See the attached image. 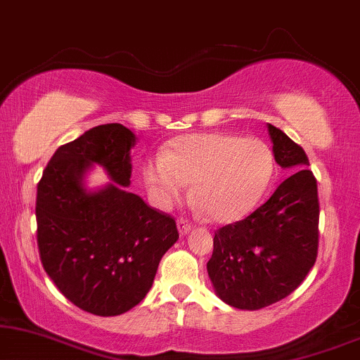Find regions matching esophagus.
<instances>
[{
  "instance_id": "esophagus-1",
  "label": "esophagus",
  "mask_w": 360,
  "mask_h": 360,
  "mask_svg": "<svg viewBox=\"0 0 360 360\" xmlns=\"http://www.w3.org/2000/svg\"><path fill=\"white\" fill-rule=\"evenodd\" d=\"M176 226H179V231H180L181 236L190 233V229H191V224L185 218H180L179 221H176Z\"/></svg>"
}]
</instances>
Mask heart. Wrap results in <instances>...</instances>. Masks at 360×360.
I'll list each match as a JSON object with an SVG mask.
<instances>
[{
	"label": "heart",
	"mask_w": 360,
	"mask_h": 360,
	"mask_svg": "<svg viewBox=\"0 0 360 360\" xmlns=\"http://www.w3.org/2000/svg\"><path fill=\"white\" fill-rule=\"evenodd\" d=\"M274 152L264 141L224 132L181 137L147 160L144 179L159 208H169L193 184L195 198L216 221L238 219L254 208L274 175Z\"/></svg>",
	"instance_id": "obj_1"
}]
</instances>
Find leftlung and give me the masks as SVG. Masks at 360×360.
Instances as JSON below:
<instances>
[{"instance_id":"left-lung-1","label":"left lung","mask_w":360,"mask_h":360,"mask_svg":"<svg viewBox=\"0 0 360 360\" xmlns=\"http://www.w3.org/2000/svg\"><path fill=\"white\" fill-rule=\"evenodd\" d=\"M275 162L292 175L248 218L214 233L206 264L216 295L239 309H260L297 290L316 262L319 200L308 155L269 124Z\"/></svg>"}]
</instances>
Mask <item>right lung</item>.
<instances>
[{
  "label": "right lung",
  "instance_id": "obj_1",
  "mask_svg": "<svg viewBox=\"0 0 360 360\" xmlns=\"http://www.w3.org/2000/svg\"><path fill=\"white\" fill-rule=\"evenodd\" d=\"M136 136L117 122L86 131L56 150L37 184V248L49 277L83 311L116 316L141 303L179 239L175 219L126 191ZM91 163L115 181L86 192Z\"/></svg>",
  "mask_w": 360,
  "mask_h": 360
}]
</instances>
